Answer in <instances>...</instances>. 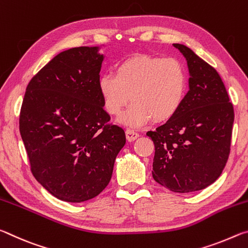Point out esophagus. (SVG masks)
Segmentation results:
<instances>
[{
	"label": "esophagus",
	"instance_id": "esophagus-1",
	"mask_svg": "<svg viewBox=\"0 0 248 248\" xmlns=\"http://www.w3.org/2000/svg\"><path fill=\"white\" fill-rule=\"evenodd\" d=\"M139 136H140V134L138 133L136 130H133V129H127V130H125V137H127V140L130 141V142L136 140Z\"/></svg>",
	"mask_w": 248,
	"mask_h": 248
}]
</instances>
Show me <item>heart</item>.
I'll return each mask as SVG.
<instances>
[{
	"mask_svg": "<svg viewBox=\"0 0 248 248\" xmlns=\"http://www.w3.org/2000/svg\"><path fill=\"white\" fill-rule=\"evenodd\" d=\"M186 90V69L175 57L138 54L117 65L115 74H103L98 79L109 115L119 116L131 95L133 104L120 121L132 127H140L152 117L156 121L171 118L182 106Z\"/></svg>",
	"mask_w": 248,
	"mask_h": 248,
	"instance_id": "1",
	"label": "heart"
}]
</instances>
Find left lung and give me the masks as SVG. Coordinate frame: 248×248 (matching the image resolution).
<instances>
[{
	"mask_svg": "<svg viewBox=\"0 0 248 248\" xmlns=\"http://www.w3.org/2000/svg\"><path fill=\"white\" fill-rule=\"evenodd\" d=\"M174 47L187 60L189 91L178 111L146 136L155 146L154 180L184 194L219 178L230 154L234 109L217 70L186 46Z\"/></svg>",
	"mask_w": 248,
	"mask_h": 248,
	"instance_id": "8db88e82",
	"label": "left lung"
}]
</instances>
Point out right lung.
<instances>
[{
	"label": "right lung",
	"instance_id": "add662e5",
	"mask_svg": "<svg viewBox=\"0 0 248 248\" xmlns=\"http://www.w3.org/2000/svg\"><path fill=\"white\" fill-rule=\"evenodd\" d=\"M104 60L98 47L57 54L28 83L19 132L31 173L50 194L68 202L98 196L110 182L125 144L109 124L98 91Z\"/></svg>",
	"mask_w": 248,
	"mask_h": 248
}]
</instances>
